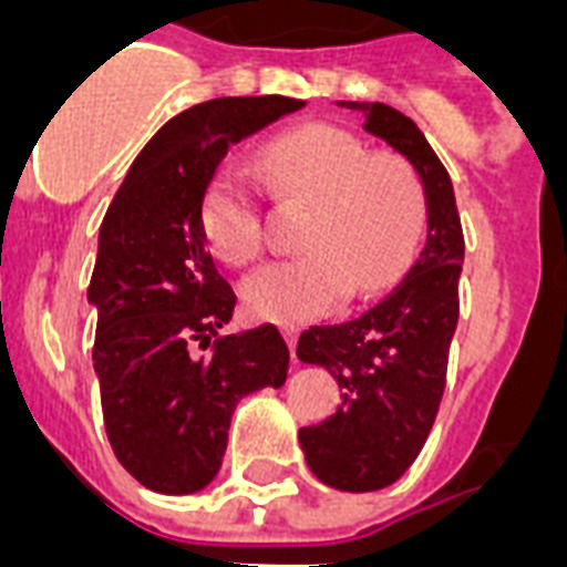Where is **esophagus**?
Segmentation results:
<instances>
[{"instance_id":"obj_1","label":"esophagus","mask_w":567,"mask_h":567,"mask_svg":"<svg viewBox=\"0 0 567 567\" xmlns=\"http://www.w3.org/2000/svg\"><path fill=\"white\" fill-rule=\"evenodd\" d=\"M282 336H285V341H288V350H291V355H293V350H297V338H300V327H293V323H285Z\"/></svg>"}]
</instances>
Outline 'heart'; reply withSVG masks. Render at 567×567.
<instances>
[{
    "label": "heart",
    "mask_w": 567,
    "mask_h": 567,
    "mask_svg": "<svg viewBox=\"0 0 567 567\" xmlns=\"http://www.w3.org/2000/svg\"><path fill=\"white\" fill-rule=\"evenodd\" d=\"M265 167L288 199L309 205L297 258L258 267L240 282L244 309L270 323L336 311L350 297H373L409 270L426 226V194L412 164L373 155L338 126H306L267 146ZM205 244L226 265L261 252L265 220L247 171L235 162L212 173L199 199Z\"/></svg>",
    "instance_id": "obj_1"
}]
</instances>
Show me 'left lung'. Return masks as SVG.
I'll list each match as a JSON object with an SVG mask.
<instances>
[{
	"mask_svg": "<svg viewBox=\"0 0 567 567\" xmlns=\"http://www.w3.org/2000/svg\"><path fill=\"white\" fill-rule=\"evenodd\" d=\"M364 128L409 158L426 194V244L385 300L336 327H311L297 355L338 379L341 409L302 426L311 474L338 492H377L412 467L430 439L447 382L458 323V274L465 235L453 185L412 120L382 102H347Z\"/></svg>",
	"mask_w": 567,
	"mask_h": 567,
	"instance_id": "8db88e82",
	"label": "left lung"
}]
</instances>
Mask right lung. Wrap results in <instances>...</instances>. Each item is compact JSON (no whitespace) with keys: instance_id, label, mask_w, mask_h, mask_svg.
<instances>
[{"instance_id":"add662e5","label":"right lung","mask_w":567,"mask_h":567,"mask_svg":"<svg viewBox=\"0 0 567 567\" xmlns=\"http://www.w3.org/2000/svg\"><path fill=\"white\" fill-rule=\"evenodd\" d=\"M297 109L302 100L288 96H223L182 111L105 212L87 288L93 371L111 450L150 492L205 488L240 396L288 377L291 353L274 323L220 336L238 297L205 249L199 199L231 144Z\"/></svg>"}]
</instances>
